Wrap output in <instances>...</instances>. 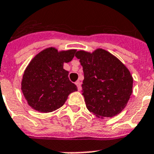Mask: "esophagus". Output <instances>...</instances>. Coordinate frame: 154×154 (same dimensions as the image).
<instances>
[{
  "instance_id": "34e87169",
  "label": "esophagus",
  "mask_w": 154,
  "mask_h": 154,
  "mask_svg": "<svg viewBox=\"0 0 154 154\" xmlns=\"http://www.w3.org/2000/svg\"><path fill=\"white\" fill-rule=\"evenodd\" d=\"M76 85H77L78 91H81V90H82V85H81V82H80L79 81H77V82H76Z\"/></svg>"
}]
</instances>
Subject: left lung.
Listing matches in <instances>:
<instances>
[{"label": "left lung", "instance_id": "left-lung-1", "mask_svg": "<svg viewBox=\"0 0 154 154\" xmlns=\"http://www.w3.org/2000/svg\"><path fill=\"white\" fill-rule=\"evenodd\" d=\"M83 68L82 95L86 107L97 117H112L126 106L133 93L134 79L126 66L102 49L75 54Z\"/></svg>", "mask_w": 154, "mask_h": 154}]
</instances>
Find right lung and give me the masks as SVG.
<instances>
[{
  "label": "right lung",
  "mask_w": 154,
  "mask_h": 154,
  "mask_svg": "<svg viewBox=\"0 0 154 154\" xmlns=\"http://www.w3.org/2000/svg\"><path fill=\"white\" fill-rule=\"evenodd\" d=\"M76 49L58 51L47 48L35 56L25 69L21 90L30 107L38 112H49L62 106L71 93L77 91L69 79L64 63L72 60Z\"/></svg>",
  "instance_id": "add662e5"
}]
</instances>
